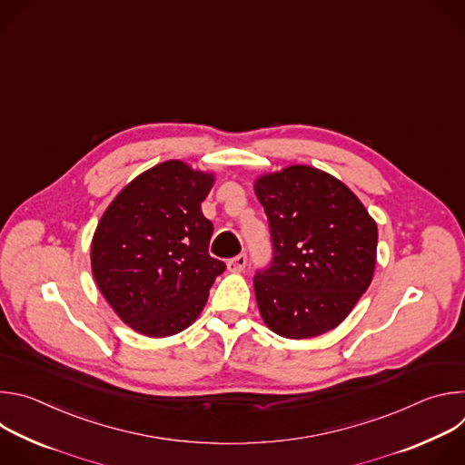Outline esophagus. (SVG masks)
<instances>
[{
    "label": "esophagus",
    "mask_w": 465,
    "mask_h": 465,
    "mask_svg": "<svg viewBox=\"0 0 465 465\" xmlns=\"http://www.w3.org/2000/svg\"><path fill=\"white\" fill-rule=\"evenodd\" d=\"M226 267H228L230 272H242L244 267H246V253H239L237 257H232L226 262Z\"/></svg>",
    "instance_id": "34e87169"
}]
</instances>
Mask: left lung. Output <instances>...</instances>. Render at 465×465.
<instances>
[{"label": "left lung", "instance_id": "1", "mask_svg": "<svg viewBox=\"0 0 465 465\" xmlns=\"http://www.w3.org/2000/svg\"><path fill=\"white\" fill-rule=\"evenodd\" d=\"M269 217L274 259L253 278L262 322L285 339L335 329L373 280L377 224L339 178L289 165L253 182Z\"/></svg>", "mask_w": 465, "mask_h": 465}]
</instances>
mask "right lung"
Instances as JSON below:
<instances>
[{
	"mask_svg": "<svg viewBox=\"0 0 465 465\" xmlns=\"http://www.w3.org/2000/svg\"><path fill=\"white\" fill-rule=\"evenodd\" d=\"M213 183V173L169 160L126 183L103 213L92 239V274L136 333H180L224 272L226 264L208 253L213 224L201 208Z\"/></svg>",
	"mask_w": 465,
	"mask_h": 465,
	"instance_id": "obj_1",
	"label": "right lung"
}]
</instances>
